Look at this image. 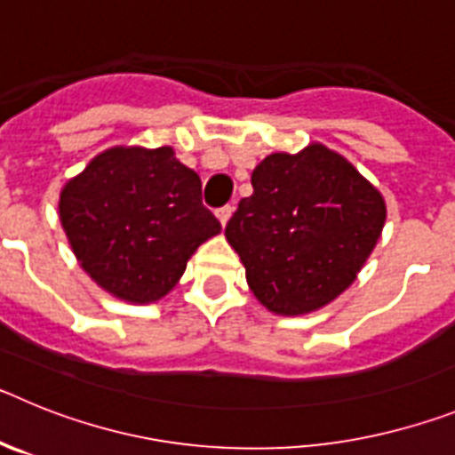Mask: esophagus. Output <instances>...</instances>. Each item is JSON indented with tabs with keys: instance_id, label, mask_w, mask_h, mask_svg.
Returning a JSON list of instances; mask_svg holds the SVG:
<instances>
[{
	"instance_id": "1",
	"label": "esophagus",
	"mask_w": 455,
	"mask_h": 455,
	"mask_svg": "<svg viewBox=\"0 0 455 455\" xmlns=\"http://www.w3.org/2000/svg\"><path fill=\"white\" fill-rule=\"evenodd\" d=\"M232 212H235V207H230V204H225V207H220L219 212H216V216H219L220 225H225V223H228V220H230Z\"/></svg>"
}]
</instances>
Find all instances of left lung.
<instances>
[{"label":"left lung","instance_id":"left-lung-1","mask_svg":"<svg viewBox=\"0 0 455 455\" xmlns=\"http://www.w3.org/2000/svg\"><path fill=\"white\" fill-rule=\"evenodd\" d=\"M225 239L248 287L283 316L316 312L353 284L383 232L385 200L351 162L321 143L275 152L252 171Z\"/></svg>","mask_w":455,"mask_h":455}]
</instances>
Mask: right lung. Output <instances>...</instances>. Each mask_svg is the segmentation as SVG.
<instances>
[{
  "mask_svg": "<svg viewBox=\"0 0 455 455\" xmlns=\"http://www.w3.org/2000/svg\"><path fill=\"white\" fill-rule=\"evenodd\" d=\"M59 219L84 271L139 305L164 299L200 243L220 232L198 172L168 146L100 152L61 188Z\"/></svg>",
  "mask_w": 455,
  "mask_h": 455,
  "instance_id": "obj_1",
  "label": "right lung"
}]
</instances>
